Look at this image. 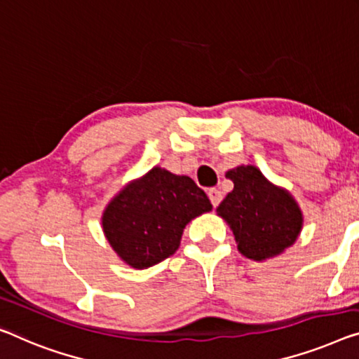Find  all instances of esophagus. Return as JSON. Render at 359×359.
<instances>
[{"instance_id":"esophagus-1","label":"esophagus","mask_w":359,"mask_h":359,"mask_svg":"<svg viewBox=\"0 0 359 359\" xmlns=\"http://www.w3.org/2000/svg\"><path fill=\"white\" fill-rule=\"evenodd\" d=\"M208 196H210V200H211L214 208H217L219 203H221V200H222V194L217 189L208 190Z\"/></svg>"}]
</instances>
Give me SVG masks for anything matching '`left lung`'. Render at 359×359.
<instances>
[{
  "instance_id": "left-lung-1",
  "label": "left lung",
  "mask_w": 359,
  "mask_h": 359,
  "mask_svg": "<svg viewBox=\"0 0 359 359\" xmlns=\"http://www.w3.org/2000/svg\"><path fill=\"white\" fill-rule=\"evenodd\" d=\"M226 177L233 182V190L216 211L231 226L240 253L264 261L292 247L303 227L295 198L272 185L255 165H238Z\"/></svg>"
}]
</instances>
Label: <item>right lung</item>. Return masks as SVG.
Masks as SVG:
<instances>
[{"label": "right lung", "instance_id": "right-lung-1", "mask_svg": "<svg viewBox=\"0 0 359 359\" xmlns=\"http://www.w3.org/2000/svg\"><path fill=\"white\" fill-rule=\"evenodd\" d=\"M211 210L210 198L194 180L156 165L112 198L101 224L117 256L147 269L172 256L187 224Z\"/></svg>", "mask_w": 359, "mask_h": 359}]
</instances>
